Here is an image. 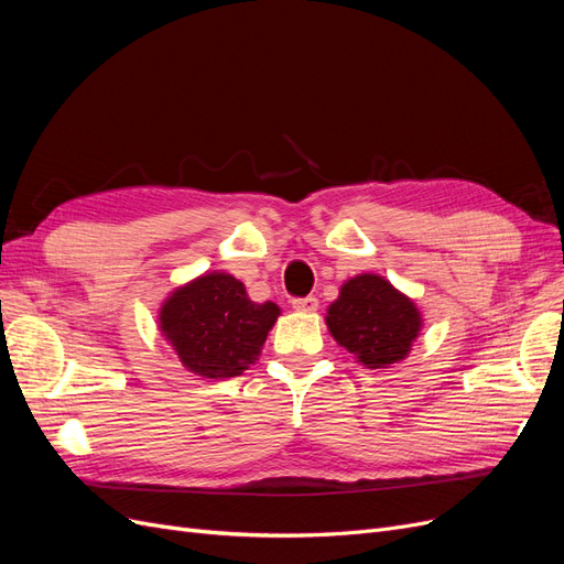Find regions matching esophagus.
I'll return each mask as SVG.
<instances>
[{"label": "esophagus", "instance_id": "1", "mask_svg": "<svg viewBox=\"0 0 564 564\" xmlns=\"http://www.w3.org/2000/svg\"><path fill=\"white\" fill-rule=\"evenodd\" d=\"M292 308L299 313H315L319 308V301L315 296H305V299H294Z\"/></svg>", "mask_w": 564, "mask_h": 564}]
</instances>
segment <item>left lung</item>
<instances>
[{"instance_id": "left-lung-1", "label": "left lung", "mask_w": 564, "mask_h": 564, "mask_svg": "<svg viewBox=\"0 0 564 564\" xmlns=\"http://www.w3.org/2000/svg\"><path fill=\"white\" fill-rule=\"evenodd\" d=\"M324 322L336 344L367 369L402 362L423 329L419 305L377 272L340 284Z\"/></svg>"}]
</instances>
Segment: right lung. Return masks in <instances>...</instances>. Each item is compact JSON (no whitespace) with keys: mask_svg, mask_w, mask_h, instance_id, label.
I'll return each instance as SVG.
<instances>
[{"mask_svg":"<svg viewBox=\"0 0 564 564\" xmlns=\"http://www.w3.org/2000/svg\"><path fill=\"white\" fill-rule=\"evenodd\" d=\"M280 313L278 303L251 301L240 280L214 270L162 301L158 327L195 377L232 379L259 360Z\"/></svg>","mask_w":564,"mask_h":564,"instance_id":"1","label":"right lung"}]
</instances>
